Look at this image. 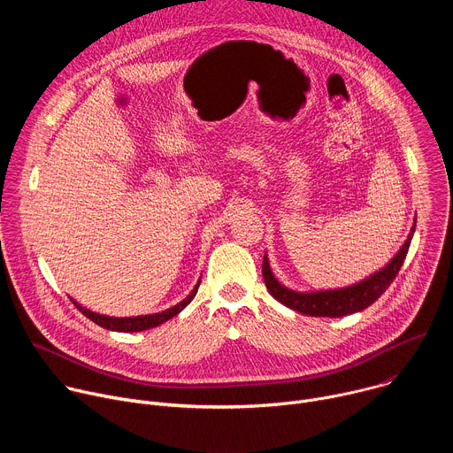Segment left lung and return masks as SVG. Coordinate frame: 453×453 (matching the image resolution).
I'll return each instance as SVG.
<instances>
[{
	"label": "left lung",
	"mask_w": 453,
	"mask_h": 453,
	"mask_svg": "<svg viewBox=\"0 0 453 453\" xmlns=\"http://www.w3.org/2000/svg\"><path fill=\"white\" fill-rule=\"evenodd\" d=\"M414 231H416V220H414V226H412L405 243L400 247L396 256L385 267H381L369 278L362 280L360 283H355V285L344 287V288H334V290L297 292V290L287 288L273 274V269L269 265V257L265 254L264 256V269H262L265 287L269 288L271 296L274 299H278L281 304L288 306L290 310L301 311L304 315L344 317V315H349L355 311H362L364 308L371 306L395 281L398 271L402 269V265L405 262V256L409 252Z\"/></svg>",
	"instance_id": "1"
}]
</instances>
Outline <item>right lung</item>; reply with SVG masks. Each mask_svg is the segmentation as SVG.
<instances>
[{
  "instance_id": "obj_1",
  "label": "right lung",
  "mask_w": 453,
  "mask_h": 453,
  "mask_svg": "<svg viewBox=\"0 0 453 453\" xmlns=\"http://www.w3.org/2000/svg\"><path fill=\"white\" fill-rule=\"evenodd\" d=\"M199 285H201V280L197 281L196 287H193V290H191L180 303H177L175 306L166 308V310L157 311V313L138 315V317H109V315H100V313H96V311H91V310L84 308L82 304H79V303L73 301L72 297H70V299L73 301V304H75L88 319H91L93 322H96L98 326H102V328H105V330H111V332H127V334H131V332H143V330L156 328V326L163 325V322H166L168 319L175 317L179 311H182V310L191 303L193 297H196V294H197V290H199Z\"/></svg>"
}]
</instances>
